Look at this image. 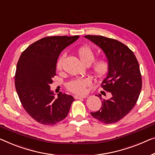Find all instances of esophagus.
<instances>
[{
  "label": "esophagus",
  "instance_id": "1",
  "mask_svg": "<svg viewBox=\"0 0 155 155\" xmlns=\"http://www.w3.org/2000/svg\"><path fill=\"white\" fill-rule=\"evenodd\" d=\"M85 97H87V96H85V95H77V94H76V95H74V98L75 99H81V98H85Z\"/></svg>",
  "mask_w": 155,
  "mask_h": 155
}]
</instances>
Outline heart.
I'll use <instances>...</instances> for the list:
<instances>
[{
    "instance_id": "1",
    "label": "heart",
    "mask_w": 155,
    "mask_h": 155,
    "mask_svg": "<svg viewBox=\"0 0 155 155\" xmlns=\"http://www.w3.org/2000/svg\"><path fill=\"white\" fill-rule=\"evenodd\" d=\"M78 55L84 64H91L94 59V54L91 47L84 46L78 49ZM63 56L60 57L56 63L57 70H61L63 63ZM108 70V64L106 60L100 58L94 61L92 64V70L97 77H104ZM92 81L90 78H81L71 81L68 83V88L70 91L78 94L85 93L86 87L91 84Z\"/></svg>"
}]
</instances>
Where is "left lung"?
<instances>
[{
	"instance_id": "1",
	"label": "left lung",
	"mask_w": 155,
	"mask_h": 155,
	"mask_svg": "<svg viewBox=\"0 0 155 155\" xmlns=\"http://www.w3.org/2000/svg\"><path fill=\"white\" fill-rule=\"evenodd\" d=\"M84 38L100 47L107 57L108 70L101 87L111 94L107 100L99 94L101 107L91 114L105 124L114 123L128 114L138 100L142 87L139 64L134 53L120 41L99 35Z\"/></svg>"
}]
</instances>
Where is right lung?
Segmentation results:
<instances>
[{
	"label": "right lung",
	"instance_id": "obj_1",
	"mask_svg": "<svg viewBox=\"0 0 155 155\" xmlns=\"http://www.w3.org/2000/svg\"><path fill=\"white\" fill-rule=\"evenodd\" d=\"M79 38L78 35L53 36L30 45L18 60L15 87L26 111L41 124L53 125L68 115L72 96L61 92L55 97L50 85L56 75L60 54Z\"/></svg>",
	"mask_w": 155,
	"mask_h": 155
}]
</instances>
